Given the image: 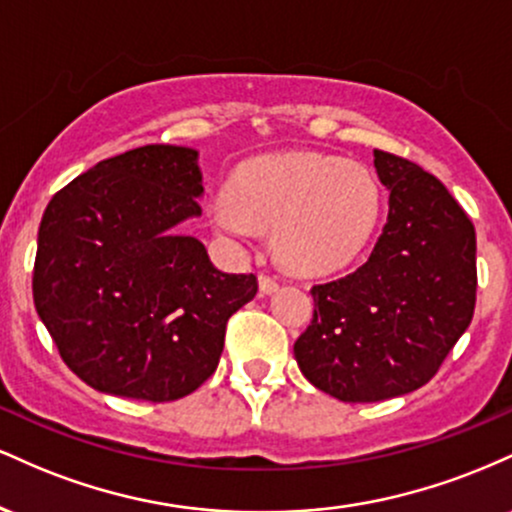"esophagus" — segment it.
I'll return each instance as SVG.
<instances>
[{"mask_svg": "<svg viewBox=\"0 0 512 512\" xmlns=\"http://www.w3.org/2000/svg\"><path fill=\"white\" fill-rule=\"evenodd\" d=\"M276 289H279V279H276V276H272V274L262 272L260 274V293H262V296H267V293H274Z\"/></svg>", "mask_w": 512, "mask_h": 512, "instance_id": "esophagus-1", "label": "esophagus"}]
</instances>
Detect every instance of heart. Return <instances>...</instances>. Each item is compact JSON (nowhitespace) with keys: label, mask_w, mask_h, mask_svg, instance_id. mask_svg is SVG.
Returning <instances> with one entry per match:
<instances>
[{"label":"heart","mask_w":512,"mask_h":512,"mask_svg":"<svg viewBox=\"0 0 512 512\" xmlns=\"http://www.w3.org/2000/svg\"><path fill=\"white\" fill-rule=\"evenodd\" d=\"M383 195L356 161L320 154L260 156L238 166L214 199L211 226L233 243L274 228V255L293 274H327L354 262L373 238Z\"/></svg>","instance_id":"heart-1"}]
</instances>
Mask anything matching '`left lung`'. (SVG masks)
<instances>
[{"label": "left lung", "mask_w": 512, "mask_h": 512, "mask_svg": "<svg viewBox=\"0 0 512 512\" xmlns=\"http://www.w3.org/2000/svg\"><path fill=\"white\" fill-rule=\"evenodd\" d=\"M390 214L356 272L310 289L298 368L342 402H380L426 385L477 303V233L445 185L407 158L373 151Z\"/></svg>", "instance_id": "obj_1"}]
</instances>
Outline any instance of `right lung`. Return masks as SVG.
I'll list each match as a JSON object with an SVG mask.
<instances>
[{"label":"right lung","instance_id":"obj_1","mask_svg":"<svg viewBox=\"0 0 512 512\" xmlns=\"http://www.w3.org/2000/svg\"><path fill=\"white\" fill-rule=\"evenodd\" d=\"M197 151L149 144L105 158L50 199L33 301L62 361L108 395L173 402L219 366L228 317L257 293L175 226L202 214Z\"/></svg>","mask_w":512,"mask_h":512}]
</instances>
